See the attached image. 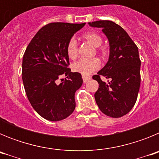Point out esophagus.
<instances>
[{"instance_id": "1", "label": "esophagus", "mask_w": 159, "mask_h": 159, "mask_svg": "<svg viewBox=\"0 0 159 159\" xmlns=\"http://www.w3.org/2000/svg\"><path fill=\"white\" fill-rule=\"evenodd\" d=\"M91 80V76H87V75H83V80L84 83H87L88 80Z\"/></svg>"}]
</instances>
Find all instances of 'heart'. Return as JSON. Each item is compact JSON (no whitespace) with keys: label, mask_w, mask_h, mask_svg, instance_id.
I'll return each mask as SVG.
<instances>
[{"label":"heart","mask_w":159,"mask_h":159,"mask_svg":"<svg viewBox=\"0 0 159 159\" xmlns=\"http://www.w3.org/2000/svg\"><path fill=\"white\" fill-rule=\"evenodd\" d=\"M84 37L95 48L99 47L102 44V38L98 33L95 32H86L84 34ZM66 52H67V57L71 60L75 59L78 56L77 41L74 37L71 38L69 41L67 42ZM99 67H100V61L97 58L82 59L72 64L73 71L80 73L83 75H89L93 71L99 69Z\"/></svg>","instance_id":"1"}]
</instances>
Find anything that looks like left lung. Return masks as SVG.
Masks as SVG:
<instances>
[{
    "label": "left lung",
    "mask_w": 159,
    "mask_h": 159,
    "mask_svg": "<svg viewBox=\"0 0 159 159\" xmlns=\"http://www.w3.org/2000/svg\"><path fill=\"white\" fill-rule=\"evenodd\" d=\"M88 25L101 28L110 46L107 63L92 77L99 83L95 102L106 116L122 117L135 104L139 91L141 61L139 49L127 32L115 22L98 20ZM100 76L108 79V83L102 81Z\"/></svg>",
    "instance_id": "8db88e82"
}]
</instances>
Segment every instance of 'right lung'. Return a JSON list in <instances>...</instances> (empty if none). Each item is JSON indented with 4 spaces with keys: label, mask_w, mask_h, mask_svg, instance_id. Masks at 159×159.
<instances>
[{
    "label": "right lung",
    "mask_w": 159,
    "mask_h": 159,
    "mask_svg": "<svg viewBox=\"0 0 159 159\" xmlns=\"http://www.w3.org/2000/svg\"><path fill=\"white\" fill-rule=\"evenodd\" d=\"M85 25L57 22L38 31L28 45L22 61V80L32 107L43 119L60 121L75 108V93L82 86L80 73L68 68L67 42ZM62 75L66 78L59 84Z\"/></svg>",
    "instance_id": "obj_1"
}]
</instances>
